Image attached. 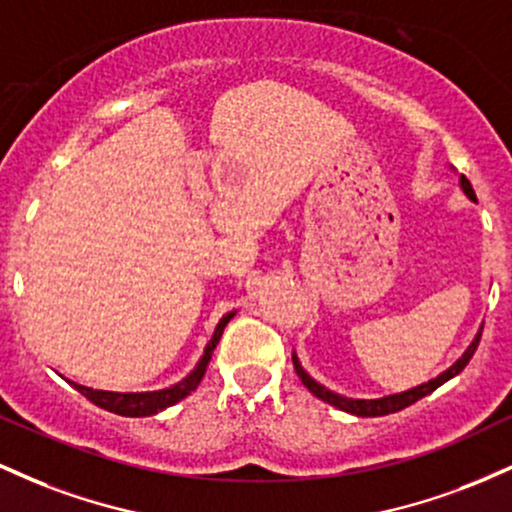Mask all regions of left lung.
Listing matches in <instances>:
<instances>
[{"mask_svg": "<svg viewBox=\"0 0 512 512\" xmlns=\"http://www.w3.org/2000/svg\"><path fill=\"white\" fill-rule=\"evenodd\" d=\"M450 168H452V166H450ZM452 170H455V168H452ZM460 187H462L464 195L472 199V202H477V195H474L472 185H469V180L464 178V175H460ZM479 339H481V327H479L477 337L472 339V344H469L467 349H464V354H462L460 358H457V361L452 363V366H450L448 370H443V373L436 375V378H433V380H428V383H421V385L411 387V390L395 392V395H385V397H378V399H354V397H344V395H339V392L330 390V387L320 385V383H317V380L313 378V375H310L308 370H305V368L301 366V361H298L296 351H293V368H296L298 378L303 380V385L308 387V390L313 392L315 397H320L322 402L332 404V407L342 409V411H346V414H354V416H385V414H395V411L409 407V404H414V402H419L421 397L431 395V392L438 390L440 385L448 383V380L455 378V375H460L462 370H464V366H467V363H469V358H472L474 351H477Z\"/></svg>", "mask_w": 512, "mask_h": 512, "instance_id": "left-lung-1", "label": "left lung"}]
</instances>
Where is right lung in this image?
Segmentation results:
<instances>
[{
	"instance_id": "add662e5",
	"label": "right lung",
	"mask_w": 512,
	"mask_h": 512,
	"mask_svg": "<svg viewBox=\"0 0 512 512\" xmlns=\"http://www.w3.org/2000/svg\"><path fill=\"white\" fill-rule=\"evenodd\" d=\"M236 313H238V310H231V313H226L221 317L214 334H211L209 344L204 346V354L199 356L197 366L192 368L190 373H187L185 378L180 380V383L163 387V390H151V392L93 390V387L72 383V380H69V385H72L74 390H79L86 399H91L96 407H101L105 411H113V414H120V416H154V414H158V411L173 407V404H178L180 399H185L187 395H190V392L197 390V385L202 383L204 373H207L211 354H214L216 344H219V339H221L223 330H226L228 320H231V317Z\"/></svg>"
}]
</instances>
